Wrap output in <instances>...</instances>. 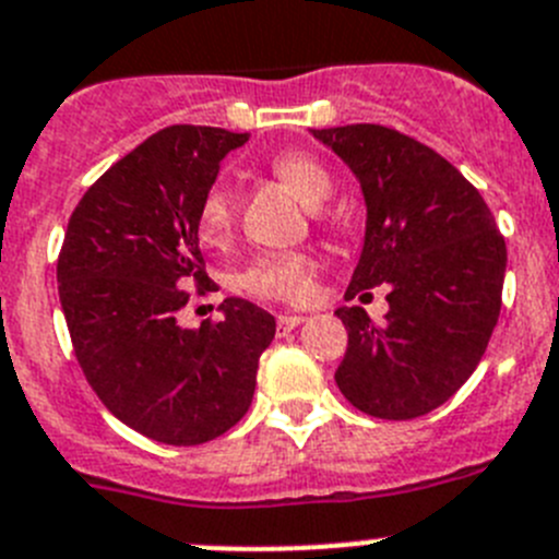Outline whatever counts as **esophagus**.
<instances>
[{
    "label": "esophagus",
    "instance_id": "34e87169",
    "mask_svg": "<svg viewBox=\"0 0 559 559\" xmlns=\"http://www.w3.org/2000/svg\"><path fill=\"white\" fill-rule=\"evenodd\" d=\"M306 323L304 314H281L278 317V334H289V331H295L298 325Z\"/></svg>",
    "mask_w": 559,
    "mask_h": 559
}]
</instances>
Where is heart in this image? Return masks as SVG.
I'll list each match as a JSON object with an SVG mask.
<instances>
[{"label": "heart", "instance_id": "obj_1", "mask_svg": "<svg viewBox=\"0 0 559 559\" xmlns=\"http://www.w3.org/2000/svg\"><path fill=\"white\" fill-rule=\"evenodd\" d=\"M270 173L284 180L304 203L320 205L334 192L329 169L306 153H281L270 160ZM236 219L234 189L225 183L211 186L198 209V234L205 245L228 242ZM317 259L306 250H275L261 253L239 273V286L248 295L281 304H306L314 295Z\"/></svg>", "mask_w": 559, "mask_h": 559}]
</instances>
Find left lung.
Returning a JSON list of instances; mask_svg holds the SVG:
<instances>
[{"mask_svg": "<svg viewBox=\"0 0 559 559\" xmlns=\"http://www.w3.org/2000/svg\"><path fill=\"white\" fill-rule=\"evenodd\" d=\"M365 194L367 223L348 298L386 284L376 325L361 306L334 314L348 329L336 386L359 412L412 420L454 395L485 356L499 323L504 236L456 167L384 124L311 130Z\"/></svg>", "mask_w": 559, "mask_h": 559, "instance_id": "left-lung-1", "label": "left lung"}]
</instances>
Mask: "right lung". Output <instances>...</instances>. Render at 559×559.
I'll list each match as a JSON object with an SVG mask.
<instances>
[{"label": "right lung", "instance_id": "add662e5", "mask_svg": "<svg viewBox=\"0 0 559 559\" xmlns=\"http://www.w3.org/2000/svg\"><path fill=\"white\" fill-rule=\"evenodd\" d=\"M248 133L173 124L117 160L72 211L58 292L74 356L124 426L167 445H200L248 412L275 317L242 298L219 323L183 329V286L211 289L198 209L219 160Z\"/></svg>", "mask_w": 559, "mask_h": 559}]
</instances>
